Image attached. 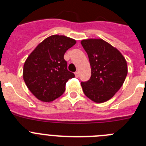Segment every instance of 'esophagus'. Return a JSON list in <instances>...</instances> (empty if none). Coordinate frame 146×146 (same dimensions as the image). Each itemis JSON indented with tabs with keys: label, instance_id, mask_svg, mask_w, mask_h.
I'll return each mask as SVG.
<instances>
[{
	"label": "esophagus",
	"instance_id": "1",
	"mask_svg": "<svg viewBox=\"0 0 146 146\" xmlns=\"http://www.w3.org/2000/svg\"><path fill=\"white\" fill-rule=\"evenodd\" d=\"M74 74H75L76 77H79V72H76L75 73H74Z\"/></svg>",
	"mask_w": 146,
	"mask_h": 146
}]
</instances>
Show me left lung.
<instances>
[{
  "label": "left lung",
  "instance_id": "8db88e82",
  "mask_svg": "<svg viewBox=\"0 0 146 146\" xmlns=\"http://www.w3.org/2000/svg\"><path fill=\"white\" fill-rule=\"evenodd\" d=\"M91 64V77L81 82L85 95L96 103L107 102L124 82L128 72L125 58L119 50L102 38L81 41Z\"/></svg>",
  "mask_w": 146,
  "mask_h": 146
}]
</instances>
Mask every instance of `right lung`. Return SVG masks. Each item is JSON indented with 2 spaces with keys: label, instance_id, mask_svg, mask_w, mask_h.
<instances>
[{
  "label": "right lung",
  "instance_id": "add662e5",
  "mask_svg": "<svg viewBox=\"0 0 146 146\" xmlns=\"http://www.w3.org/2000/svg\"><path fill=\"white\" fill-rule=\"evenodd\" d=\"M76 44L74 39L52 35L38 44L23 66V80L38 100L50 102L64 94L66 83L74 77L67 69L64 54Z\"/></svg>",
  "mask_w": 146,
  "mask_h": 146
}]
</instances>
